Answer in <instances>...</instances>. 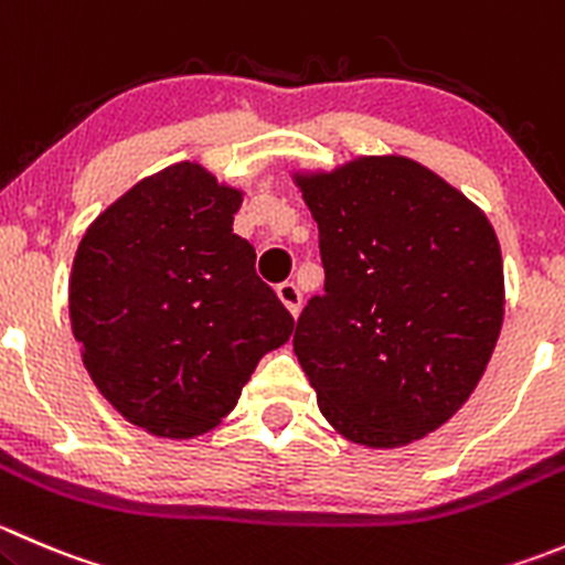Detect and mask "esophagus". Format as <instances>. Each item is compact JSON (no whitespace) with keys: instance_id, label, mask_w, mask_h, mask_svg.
<instances>
[{"instance_id":"obj_1","label":"esophagus","mask_w":565,"mask_h":565,"mask_svg":"<svg viewBox=\"0 0 565 565\" xmlns=\"http://www.w3.org/2000/svg\"><path fill=\"white\" fill-rule=\"evenodd\" d=\"M276 292H278V298H281V303L289 309V315L298 317L300 315V306H303V298H300V289L295 287L292 281H284V284H278Z\"/></svg>"}]
</instances>
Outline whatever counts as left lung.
<instances>
[{
	"label": "left lung",
	"mask_w": 565,
	"mask_h": 565,
	"mask_svg": "<svg viewBox=\"0 0 565 565\" xmlns=\"http://www.w3.org/2000/svg\"><path fill=\"white\" fill-rule=\"evenodd\" d=\"M295 182L326 267L295 355L344 439L411 445L467 403L494 353L505 315L494 228L408 157H359Z\"/></svg>",
	"instance_id": "obj_1"
}]
</instances>
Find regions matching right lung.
Returning a JSON list of instances; mask_svg holds the SVG:
<instances>
[{
	"label": "right lung",
	"mask_w": 565,
	"mask_h": 565,
	"mask_svg": "<svg viewBox=\"0 0 565 565\" xmlns=\"http://www.w3.org/2000/svg\"><path fill=\"white\" fill-rule=\"evenodd\" d=\"M243 193L199 162L137 182L82 237L68 284L71 331L120 416L193 439L237 405L259 359L295 320L234 234Z\"/></svg>",
	"instance_id": "1"
}]
</instances>
